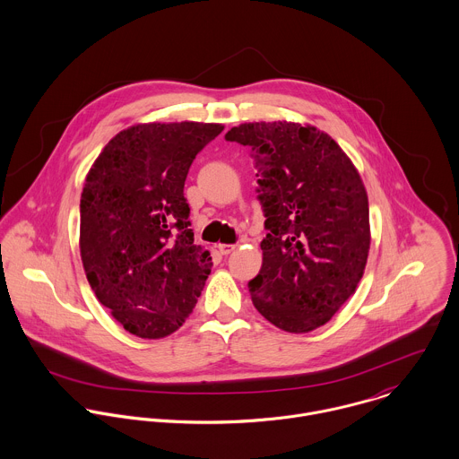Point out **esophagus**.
<instances>
[{
    "instance_id": "34e87169",
    "label": "esophagus",
    "mask_w": 459,
    "mask_h": 459,
    "mask_svg": "<svg viewBox=\"0 0 459 459\" xmlns=\"http://www.w3.org/2000/svg\"><path fill=\"white\" fill-rule=\"evenodd\" d=\"M235 244H219V251H221V255H230V253H233L235 251Z\"/></svg>"
}]
</instances>
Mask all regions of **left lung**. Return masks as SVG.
Wrapping results in <instances>:
<instances>
[{"label":"left lung","instance_id":"1","mask_svg":"<svg viewBox=\"0 0 459 459\" xmlns=\"http://www.w3.org/2000/svg\"><path fill=\"white\" fill-rule=\"evenodd\" d=\"M249 146L264 213L255 307L275 327L325 325L355 293L369 253L364 184L339 144L316 127L255 122L224 135Z\"/></svg>","mask_w":459,"mask_h":459}]
</instances>
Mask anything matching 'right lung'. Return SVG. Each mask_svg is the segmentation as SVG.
<instances>
[{"instance_id":"add662e5","label":"right lung","mask_w":459,"mask_h":459,"mask_svg":"<svg viewBox=\"0 0 459 459\" xmlns=\"http://www.w3.org/2000/svg\"><path fill=\"white\" fill-rule=\"evenodd\" d=\"M219 124H144L117 134L81 195V260L99 302L137 337L182 327L212 268L184 186Z\"/></svg>"}]
</instances>
